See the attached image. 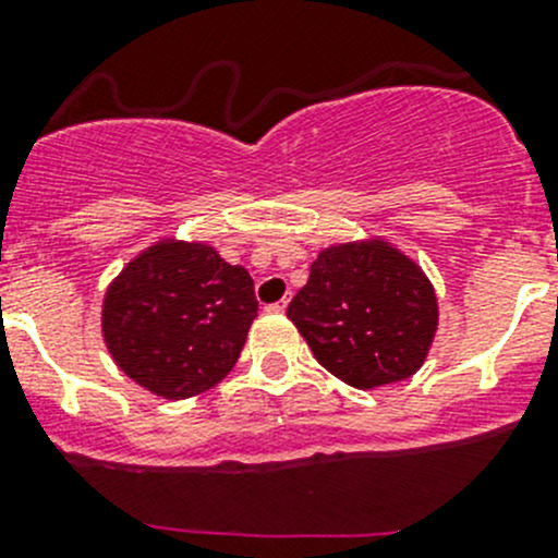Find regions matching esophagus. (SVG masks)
Listing matches in <instances>:
<instances>
[{
	"mask_svg": "<svg viewBox=\"0 0 558 558\" xmlns=\"http://www.w3.org/2000/svg\"><path fill=\"white\" fill-rule=\"evenodd\" d=\"M286 307H289V300H286V296H283V300H278V302H275V305H269L267 311H272V313H283Z\"/></svg>",
	"mask_w": 558,
	"mask_h": 558,
	"instance_id": "34e87169",
	"label": "esophagus"
}]
</instances>
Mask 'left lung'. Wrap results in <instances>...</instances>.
<instances>
[{"label":"left lung","mask_w":558,"mask_h":558,"mask_svg":"<svg viewBox=\"0 0 558 558\" xmlns=\"http://www.w3.org/2000/svg\"><path fill=\"white\" fill-rule=\"evenodd\" d=\"M286 315L320 367L375 388L418 373L437 331V296L413 258L367 240L320 251Z\"/></svg>","instance_id":"left-lung-1"}]
</instances>
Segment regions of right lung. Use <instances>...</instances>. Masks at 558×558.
<instances>
[{"label":"right lung","mask_w":558,"mask_h":558,"mask_svg":"<svg viewBox=\"0 0 558 558\" xmlns=\"http://www.w3.org/2000/svg\"><path fill=\"white\" fill-rule=\"evenodd\" d=\"M256 313L245 267L205 243L161 240L110 283L102 335L134 384L189 399L232 373Z\"/></svg>","instance_id":"obj_1"}]
</instances>
